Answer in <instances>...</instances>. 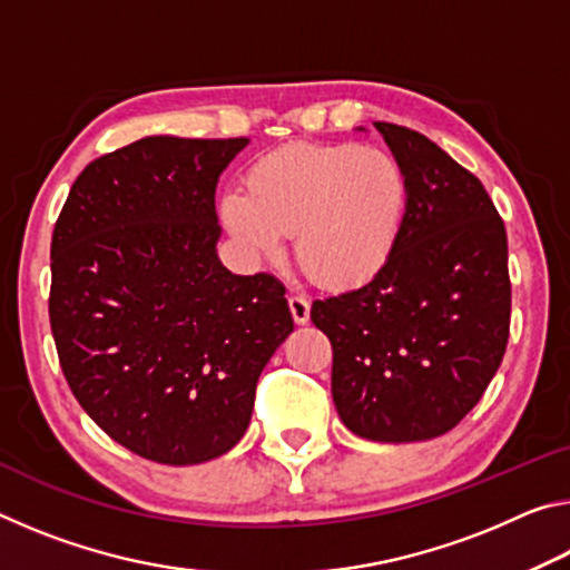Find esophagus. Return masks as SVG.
<instances>
[{
    "mask_svg": "<svg viewBox=\"0 0 570 570\" xmlns=\"http://www.w3.org/2000/svg\"><path fill=\"white\" fill-rule=\"evenodd\" d=\"M288 308H292V316L298 326L308 322V312H312V306H308L304 296H288Z\"/></svg>",
    "mask_w": 570,
    "mask_h": 570,
    "instance_id": "obj_1",
    "label": "esophagus"
}]
</instances>
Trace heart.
Returning <instances> with one entry per match:
<instances>
[{"label": "heart", "instance_id": "b5f03b06", "mask_svg": "<svg viewBox=\"0 0 570 570\" xmlns=\"http://www.w3.org/2000/svg\"><path fill=\"white\" fill-rule=\"evenodd\" d=\"M410 206L402 163L356 142H286L246 170V193H226L220 220L254 258L294 238L302 272L332 292L374 282L400 246Z\"/></svg>", "mask_w": 570, "mask_h": 570}]
</instances>
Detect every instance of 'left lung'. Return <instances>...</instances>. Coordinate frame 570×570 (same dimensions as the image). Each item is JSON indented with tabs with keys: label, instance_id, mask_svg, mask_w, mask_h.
<instances>
[{
	"label": "left lung",
	"instance_id": "left-lung-1",
	"mask_svg": "<svg viewBox=\"0 0 570 570\" xmlns=\"http://www.w3.org/2000/svg\"><path fill=\"white\" fill-rule=\"evenodd\" d=\"M374 128L410 180L400 246L374 282L314 302L312 322L332 342L346 428L420 442L455 428L503 362L508 236L482 183L445 150L402 125Z\"/></svg>",
	"mask_w": 570,
	"mask_h": 570
}]
</instances>
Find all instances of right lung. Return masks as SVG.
<instances>
[{
    "instance_id": "obj_1",
    "label": "right lung",
    "mask_w": 570,
    "mask_h": 570,
    "mask_svg": "<svg viewBox=\"0 0 570 570\" xmlns=\"http://www.w3.org/2000/svg\"><path fill=\"white\" fill-rule=\"evenodd\" d=\"M248 138L150 135L92 160L52 234L50 324L65 380L140 458L198 465L244 438L256 382L294 332L286 288L236 276L216 186Z\"/></svg>"
}]
</instances>
